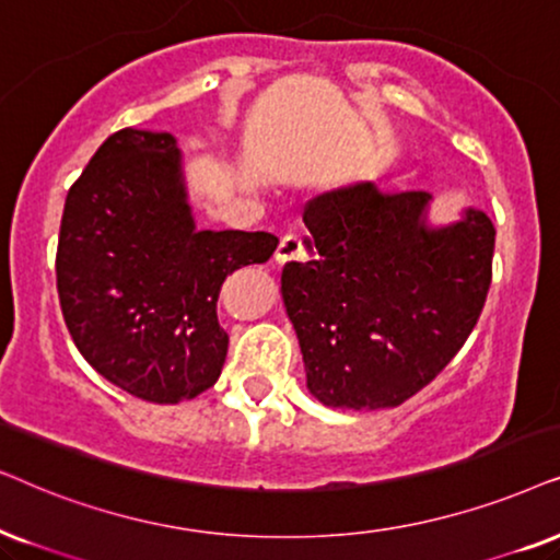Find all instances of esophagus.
Listing matches in <instances>:
<instances>
[{"instance_id":"obj_1","label":"esophagus","mask_w":560,"mask_h":560,"mask_svg":"<svg viewBox=\"0 0 560 560\" xmlns=\"http://www.w3.org/2000/svg\"><path fill=\"white\" fill-rule=\"evenodd\" d=\"M302 258V235L289 233L281 237L279 248H276V264H287V260H300Z\"/></svg>"}]
</instances>
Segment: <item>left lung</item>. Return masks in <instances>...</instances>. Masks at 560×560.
<instances>
[{
	"instance_id": "8db88e82",
	"label": "left lung",
	"mask_w": 560,
	"mask_h": 560,
	"mask_svg": "<svg viewBox=\"0 0 560 560\" xmlns=\"http://www.w3.org/2000/svg\"><path fill=\"white\" fill-rule=\"evenodd\" d=\"M432 194L371 182L304 210L307 260L281 271L307 389L335 409L397 407L458 353L491 284L497 230L476 207L430 222Z\"/></svg>"
}]
</instances>
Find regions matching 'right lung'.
<instances>
[{"mask_svg":"<svg viewBox=\"0 0 560 560\" xmlns=\"http://www.w3.org/2000/svg\"><path fill=\"white\" fill-rule=\"evenodd\" d=\"M279 237L199 230L171 132L109 136L69 189L58 235V300L79 353L107 382L178 405L220 378L228 273L266 264Z\"/></svg>","mask_w":560,"mask_h":560,"instance_id":"obj_1","label":"right lung"}]
</instances>
